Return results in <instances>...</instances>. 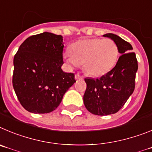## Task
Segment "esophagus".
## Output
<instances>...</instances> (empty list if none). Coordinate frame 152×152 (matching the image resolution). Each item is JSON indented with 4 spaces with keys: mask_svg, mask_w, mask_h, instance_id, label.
I'll list each match as a JSON object with an SVG mask.
<instances>
[{
    "mask_svg": "<svg viewBox=\"0 0 152 152\" xmlns=\"http://www.w3.org/2000/svg\"><path fill=\"white\" fill-rule=\"evenodd\" d=\"M75 79H77V80H79V79H83V76H81L79 73H76V74L75 75Z\"/></svg>",
    "mask_w": 152,
    "mask_h": 152,
    "instance_id": "34e87169",
    "label": "esophagus"
}]
</instances>
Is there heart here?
Masks as SVG:
<instances>
[{"mask_svg": "<svg viewBox=\"0 0 152 152\" xmlns=\"http://www.w3.org/2000/svg\"><path fill=\"white\" fill-rule=\"evenodd\" d=\"M119 54L118 45L114 41L95 38L76 41L69 46V53H65L64 58L72 67L83 64L86 73L101 76L114 67Z\"/></svg>", "mask_w": 152, "mask_h": 152, "instance_id": "obj_1", "label": "heart"}]
</instances>
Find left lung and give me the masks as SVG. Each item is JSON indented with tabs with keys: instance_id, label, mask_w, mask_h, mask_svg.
<instances>
[{
	"instance_id": "8db88e82",
	"label": "left lung",
	"mask_w": 152,
	"mask_h": 152,
	"mask_svg": "<svg viewBox=\"0 0 152 152\" xmlns=\"http://www.w3.org/2000/svg\"><path fill=\"white\" fill-rule=\"evenodd\" d=\"M117 43L121 55L115 66L101 78H86L87 87L83 96L86 109L98 116L113 114L125 104L135 89V80L138 69L136 54L132 47L118 35H104Z\"/></svg>"
}]
</instances>
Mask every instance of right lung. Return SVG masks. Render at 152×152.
I'll use <instances>...</instances> for the list:
<instances>
[{
    "instance_id": "right-lung-1",
    "label": "right lung",
    "mask_w": 152,
    "mask_h": 152,
    "mask_svg": "<svg viewBox=\"0 0 152 152\" xmlns=\"http://www.w3.org/2000/svg\"><path fill=\"white\" fill-rule=\"evenodd\" d=\"M64 47L61 35L43 32L27 38L15 54L13 86L19 102L28 111L54 110L76 83L74 73L61 69Z\"/></svg>"
}]
</instances>
